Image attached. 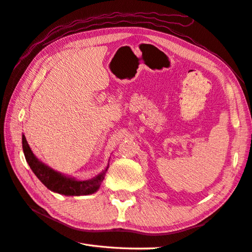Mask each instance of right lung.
<instances>
[{"label": "right lung", "instance_id": "1", "mask_svg": "<svg viewBox=\"0 0 252 252\" xmlns=\"http://www.w3.org/2000/svg\"><path fill=\"white\" fill-rule=\"evenodd\" d=\"M23 152H24L26 162L29 163L31 170L37 176L38 180L47 187L48 189L55 193L65 195V196H81L94 194L100 189L102 181L104 180L109 165L104 168L100 174L94 178L86 181H78L75 177H69L63 175L57 171L53 170L52 167L47 166L42 161L35 157L32 152L29 143H27L25 135H22Z\"/></svg>", "mask_w": 252, "mask_h": 252}]
</instances>
